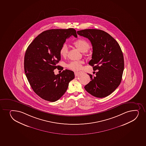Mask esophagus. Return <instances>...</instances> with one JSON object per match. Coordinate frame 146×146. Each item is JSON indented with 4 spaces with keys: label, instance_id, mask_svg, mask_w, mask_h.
<instances>
[{
    "label": "esophagus",
    "instance_id": "34e87169",
    "mask_svg": "<svg viewBox=\"0 0 146 146\" xmlns=\"http://www.w3.org/2000/svg\"><path fill=\"white\" fill-rule=\"evenodd\" d=\"M74 73H75V77H77L78 75V74H79V73L78 72H74Z\"/></svg>",
    "mask_w": 146,
    "mask_h": 146
}]
</instances>
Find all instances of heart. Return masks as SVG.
<instances>
[{
    "mask_svg": "<svg viewBox=\"0 0 146 146\" xmlns=\"http://www.w3.org/2000/svg\"><path fill=\"white\" fill-rule=\"evenodd\" d=\"M73 44L82 52H86L90 49V45L88 42L83 39H79L73 42ZM68 47L66 44H62L60 49V54L62 57H66L68 53ZM83 62L80 61H74L68 64L67 66L73 70H79L82 68Z\"/></svg>",
    "mask_w": 146,
    "mask_h": 146,
    "instance_id": "heart-1",
    "label": "heart"
}]
</instances>
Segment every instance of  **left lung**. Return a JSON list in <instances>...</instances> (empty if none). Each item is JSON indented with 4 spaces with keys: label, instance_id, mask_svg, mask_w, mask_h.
I'll return each mask as SVG.
<instances>
[{
    "label": "left lung",
    "instance_id": "left-lung-1",
    "mask_svg": "<svg viewBox=\"0 0 146 146\" xmlns=\"http://www.w3.org/2000/svg\"><path fill=\"white\" fill-rule=\"evenodd\" d=\"M77 34L90 40L93 46L92 59L89 64L95 75L88 74L91 81L84 86L94 97L102 98L110 95L119 85L124 62L123 53L117 41L108 33L97 29H85Z\"/></svg>",
    "mask_w": 146,
    "mask_h": 146
}]
</instances>
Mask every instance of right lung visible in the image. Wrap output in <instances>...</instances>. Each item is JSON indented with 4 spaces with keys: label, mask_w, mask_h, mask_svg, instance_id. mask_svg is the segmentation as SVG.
Returning <instances> with one entry per match:
<instances>
[{
    "label": "right lung",
    "mask_w": 146,
    "mask_h": 146,
    "mask_svg": "<svg viewBox=\"0 0 146 146\" xmlns=\"http://www.w3.org/2000/svg\"><path fill=\"white\" fill-rule=\"evenodd\" d=\"M71 35L77 38L74 29H52L43 31L29 46L24 57V70L34 92L48 102L58 100L74 79L73 71L66 69L55 75L61 60L60 49Z\"/></svg>",
    "instance_id": "add662e5"
}]
</instances>
